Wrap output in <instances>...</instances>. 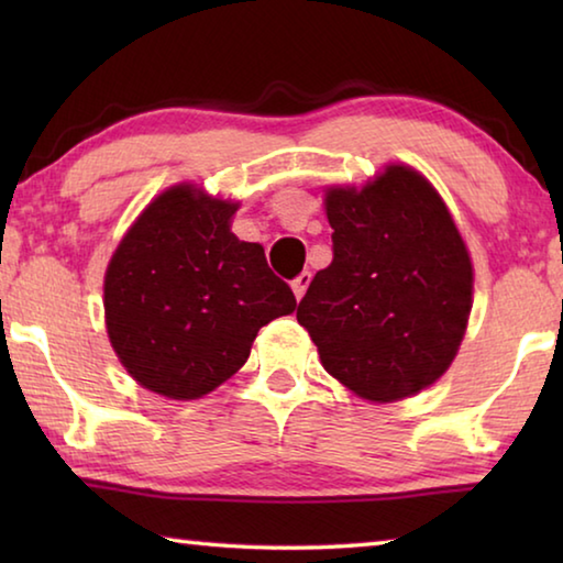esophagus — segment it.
<instances>
[{
  "label": "esophagus",
  "instance_id": "1",
  "mask_svg": "<svg viewBox=\"0 0 563 563\" xmlns=\"http://www.w3.org/2000/svg\"><path fill=\"white\" fill-rule=\"evenodd\" d=\"M310 280H312V275L308 273V271H305V273H300L298 275V278H295L292 283H290V288H292V292H295V298H302V295H305V290H308V285H310Z\"/></svg>",
  "mask_w": 563,
  "mask_h": 563
}]
</instances>
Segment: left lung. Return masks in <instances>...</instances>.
<instances>
[{"label": "left lung", "mask_w": 563, "mask_h": 563, "mask_svg": "<svg viewBox=\"0 0 563 563\" xmlns=\"http://www.w3.org/2000/svg\"><path fill=\"white\" fill-rule=\"evenodd\" d=\"M335 258L298 322L322 367L373 405L432 387L460 352L474 268L444 198L417 168L387 164L362 186H325Z\"/></svg>", "instance_id": "8db88e82"}]
</instances>
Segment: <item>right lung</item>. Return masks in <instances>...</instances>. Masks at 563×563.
Masks as SVG:
<instances>
[{
  "label": "right lung",
  "instance_id": "obj_1",
  "mask_svg": "<svg viewBox=\"0 0 563 563\" xmlns=\"http://www.w3.org/2000/svg\"><path fill=\"white\" fill-rule=\"evenodd\" d=\"M238 208L180 180L136 216L111 255L107 335L148 393L184 402L213 393L245 365L258 330L295 310L263 245L231 231Z\"/></svg>",
  "mask_w": 563,
  "mask_h": 563
}]
</instances>
